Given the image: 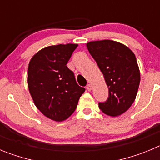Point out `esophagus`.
Instances as JSON below:
<instances>
[{
	"label": "esophagus",
	"instance_id": "esophagus-1",
	"mask_svg": "<svg viewBox=\"0 0 160 160\" xmlns=\"http://www.w3.org/2000/svg\"><path fill=\"white\" fill-rule=\"evenodd\" d=\"M86 89H87L88 92H90V91L92 90V85H91V84H88V85L86 86Z\"/></svg>",
	"mask_w": 160,
	"mask_h": 160
}]
</instances>
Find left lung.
<instances>
[{
  "mask_svg": "<svg viewBox=\"0 0 160 160\" xmlns=\"http://www.w3.org/2000/svg\"><path fill=\"white\" fill-rule=\"evenodd\" d=\"M87 48L93 57L108 88V97L99 108L108 116L123 114L137 95L140 73L136 56L124 44L110 40L91 41Z\"/></svg>",
  "mask_w": 160,
  "mask_h": 160,
  "instance_id": "1",
  "label": "left lung"
}]
</instances>
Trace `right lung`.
I'll list each match as a JSON object with an SVG mask.
<instances>
[{"label": "right lung", "instance_id": "right-lung-1", "mask_svg": "<svg viewBox=\"0 0 160 160\" xmlns=\"http://www.w3.org/2000/svg\"><path fill=\"white\" fill-rule=\"evenodd\" d=\"M77 46L46 47L36 53L28 64V86L34 103L46 117L55 121H63L72 114L85 91L66 65Z\"/></svg>", "mask_w": 160, "mask_h": 160}]
</instances>
